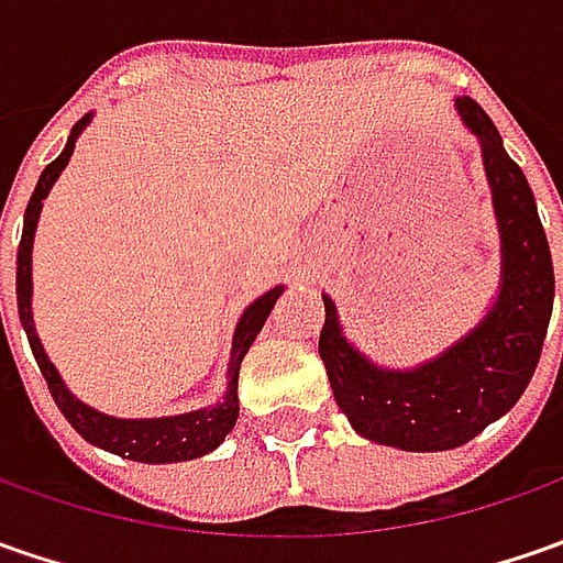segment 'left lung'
I'll return each instance as SVG.
<instances>
[{"label":"left lung","mask_w":563,"mask_h":563,"mask_svg":"<svg viewBox=\"0 0 563 563\" xmlns=\"http://www.w3.org/2000/svg\"><path fill=\"white\" fill-rule=\"evenodd\" d=\"M454 109L479 141L501 238V278L486 316L435 357L391 369L347 341L335 300L322 294L319 357L338 407L363 439L400 451H451L501 420L527 391L552 319V250L527 175L479 102L457 97Z\"/></svg>","instance_id":"1"}]
</instances>
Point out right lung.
<instances>
[{"instance_id":"add662e5","label":"right lung","mask_w":563,"mask_h":563,"mask_svg":"<svg viewBox=\"0 0 563 563\" xmlns=\"http://www.w3.org/2000/svg\"><path fill=\"white\" fill-rule=\"evenodd\" d=\"M93 121V112H87L84 119L71 128V137L65 143V150L55 156L53 163L43 168L36 190H33L31 203L24 209V231H21V244H18V316L21 325L27 332L31 341L33 357L36 366L46 378L53 400L58 404V410L65 413V420L75 426L80 432V439H87L90 444H97L102 451H112L119 457L128 461H141V464H178V461H194L203 457L209 451H216L219 444L225 442V435L234 429L238 422V376H241V363L247 357L250 344L256 341V335L263 332L266 319H269L275 300L285 294V285H275L263 297H256L247 310L241 313L234 335H231V360H228V388L225 395L206 407L187 410V413H175V417H150V420H124V417H112L102 413L97 407L84 404L75 398L65 385V378L58 376L55 363L46 354L43 341L36 335L33 325V234H36V222L43 212V200L49 197V190L58 181V175L65 172V165L75 153L77 137L87 131V124ZM2 325V319H0Z\"/></svg>"}]
</instances>
